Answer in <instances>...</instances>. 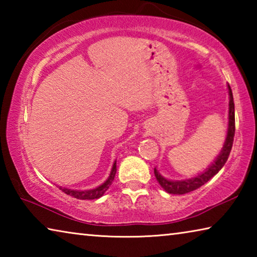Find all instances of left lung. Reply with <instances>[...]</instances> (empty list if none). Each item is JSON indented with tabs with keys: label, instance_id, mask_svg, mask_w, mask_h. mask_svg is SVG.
I'll return each mask as SVG.
<instances>
[{
	"label": "left lung",
	"instance_id": "8db88e82",
	"mask_svg": "<svg viewBox=\"0 0 257 257\" xmlns=\"http://www.w3.org/2000/svg\"><path fill=\"white\" fill-rule=\"evenodd\" d=\"M228 90H229V124H228V133H227V138H225L224 145L221 150L220 154L216 156V159L213 161V163L208 167L205 171L199 173L196 177L190 178V179L186 180H168L165 179L163 176H161V173L156 170L154 168V175L156 177V180L159 181L161 187L167 191L169 194H177V195H182L190 193L195 189L199 188V187L203 186L204 184L211 179V178L214 177L217 172H219L221 169H222L223 165L227 162L229 158L230 152L232 149V143H233V136H234V103H233V96L232 92L230 86L228 85Z\"/></svg>",
	"mask_w": 257,
	"mask_h": 257
}]
</instances>
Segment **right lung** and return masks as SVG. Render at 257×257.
<instances>
[{
    "mask_svg": "<svg viewBox=\"0 0 257 257\" xmlns=\"http://www.w3.org/2000/svg\"><path fill=\"white\" fill-rule=\"evenodd\" d=\"M115 172H116V161H114V163L112 165L110 176H108L107 179L104 181L101 186L96 187V188L88 189V190H76V189H69V188H66V187H60V186L59 188L62 190L63 193H66L67 195H70V196L78 199H96V198L102 197L104 193L108 189V187L111 186L112 181L114 180Z\"/></svg>",
    "mask_w": 257,
    "mask_h": 257,
    "instance_id": "add662e5",
    "label": "right lung"
}]
</instances>
